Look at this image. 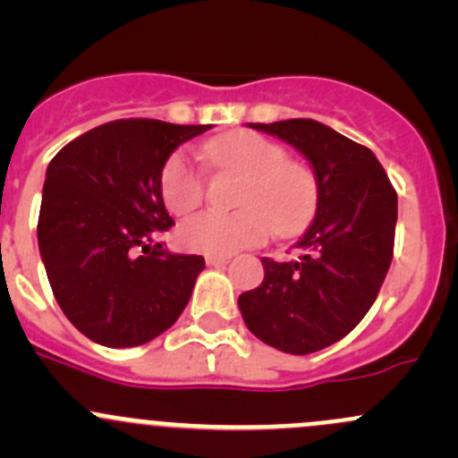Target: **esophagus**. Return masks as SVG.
I'll return each mask as SVG.
<instances>
[{
    "mask_svg": "<svg viewBox=\"0 0 458 458\" xmlns=\"http://www.w3.org/2000/svg\"><path fill=\"white\" fill-rule=\"evenodd\" d=\"M228 261H230V257H219V255H208L206 257V263L210 267H224Z\"/></svg>",
    "mask_w": 458,
    "mask_h": 458,
    "instance_id": "34e87169",
    "label": "esophagus"
}]
</instances>
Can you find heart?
I'll return each instance as SVG.
<instances>
[{
    "mask_svg": "<svg viewBox=\"0 0 458 458\" xmlns=\"http://www.w3.org/2000/svg\"><path fill=\"white\" fill-rule=\"evenodd\" d=\"M206 159L221 173L246 177L237 212H201L183 221L179 243L201 255L228 257L266 242L267 234H294L317 210L312 170L288 161L284 146L250 131L228 132L206 143ZM203 174L183 152H174L159 177L161 199L173 215H188L203 199Z\"/></svg>",
    "mask_w": 458,
    "mask_h": 458,
    "instance_id": "1",
    "label": "heart"
}]
</instances>
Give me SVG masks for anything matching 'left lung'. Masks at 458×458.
Instances as JSON below:
<instances>
[{
  "label": "left lung",
  "mask_w": 458,
  "mask_h": 458,
  "mask_svg": "<svg viewBox=\"0 0 458 458\" xmlns=\"http://www.w3.org/2000/svg\"><path fill=\"white\" fill-rule=\"evenodd\" d=\"M301 152L317 179L315 219L297 259H261L263 281L239 297L248 330L288 354L344 339L370 310L394 248L396 192L370 148L315 119L248 123Z\"/></svg>",
  "instance_id": "8db88e82"
}]
</instances>
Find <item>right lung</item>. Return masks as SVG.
<instances>
[{
	"instance_id": "add662e5",
	"label": "right lung",
	"mask_w": 458,
	"mask_h": 458,
	"mask_svg": "<svg viewBox=\"0 0 458 458\" xmlns=\"http://www.w3.org/2000/svg\"><path fill=\"white\" fill-rule=\"evenodd\" d=\"M212 126L119 119L64 146L46 168L37 242L68 321L106 348L168 330L206 267L157 237L174 224L159 177L182 143Z\"/></svg>"
}]
</instances>
